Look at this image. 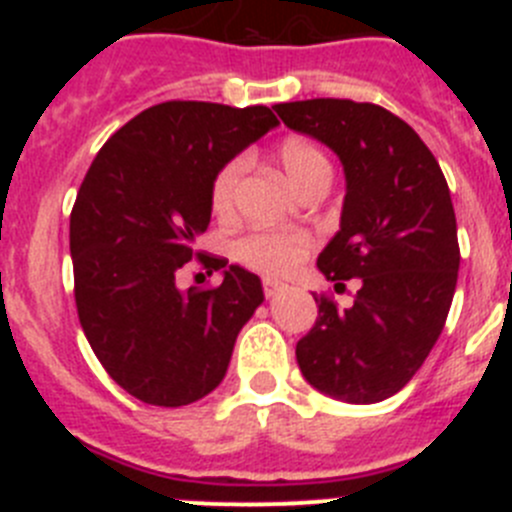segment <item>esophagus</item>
<instances>
[{
    "mask_svg": "<svg viewBox=\"0 0 512 512\" xmlns=\"http://www.w3.org/2000/svg\"><path fill=\"white\" fill-rule=\"evenodd\" d=\"M261 287H264L266 297H274V295H279V292H284V289H287V284L277 282V279H264V282H261Z\"/></svg>",
    "mask_w": 512,
    "mask_h": 512,
    "instance_id": "esophagus-1",
    "label": "esophagus"
}]
</instances>
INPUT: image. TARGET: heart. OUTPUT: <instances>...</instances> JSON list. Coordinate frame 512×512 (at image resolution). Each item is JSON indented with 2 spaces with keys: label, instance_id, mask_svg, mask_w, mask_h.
<instances>
[{
  "label": "heart",
  "instance_id": "heart-1",
  "mask_svg": "<svg viewBox=\"0 0 512 512\" xmlns=\"http://www.w3.org/2000/svg\"><path fill=\"white\" fill-rule=\"evenodd\" d=\"M279 164L289 182L297 189H307L318 179H330V161L312 140L287 138L279 146ZM243 171H246V158L235 156L228 164L220 166L210 184V205L212 212L220 217L230 215L238 200ZM312 248V238L307 233H284V230H253V233L238 238L233 246L235 259L248 269L269 274V277H282L295 269Z\"/></svg>",
  "mask_w": 512,
  "mask_h": 512
}]
</instances>
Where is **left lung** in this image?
<instances>
[{"instance_id":"left-lung-1","label":"left lung","mask_w":512,"mask_h":512,"mask_svg":"<svg viewBox=\"0 0 512 512\" xmlns=\"http://www.w3.org/2000/svg\"><path fill=\"white\" fill-rule=\"evenodd\" d=\"M274 110L341 158V230L318 269L336 289L359 282L348 307L315 295L318 318L295 351L300 372L336 400H387L423 366L454 300L461 256L449 184L420 135L379 104L328 97Z\"/></svg>"}]
</instances>
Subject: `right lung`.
Instances as JSON below:
<instances>
[{
  "label": "right lung",
  "mask_w": 512,
  "mask_h": 512,
  "mask_svg": "<svg viewBox=\"0 0 512 512\" xmlns=\"http://www.w3.org/2000/svg\"><path fill=\"white\" fill-rule=\"evenodd\" d=\"M277 125L264 104H153L112 135L89 166L71 210L79 323L104 372L146 405L182 408L228 372L238 330L264 302L256 274L230 266L223 284L179 292L210 225L220 166Z\"/></svg>",
  "instance_id": "obj_1"
}]
</instances>
